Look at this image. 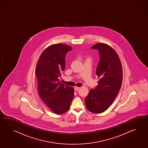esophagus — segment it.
I'll return each mask as SVG.
<instances>
[{
	"mask_svg": "<svg viewBox=\"0 0 148 148\" xmlns=\"http://www.w3.org/2000/svg\"><path fill=\"white\" fill-rule=\"evenodd\" d=\"M79 88H80V87H74V90L75 91H77V90H79Z\"/></svg>",
	"mask_w": 148,
	"mask_h": 148,
	"instance_id": "34e87169",
	"label": "esophagus"
}]
</instances>
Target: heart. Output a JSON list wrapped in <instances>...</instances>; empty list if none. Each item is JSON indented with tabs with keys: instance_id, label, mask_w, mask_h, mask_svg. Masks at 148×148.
<instances>
[{
	"instance_id": "heart-1",
	"label": "heart",
	"mask_w": 148,
	"mask_h": 148,
	"mask_svg": "<svg viewBox=\"0 0 148 148\" xmlns=\"http://www.w3.org/2000/svg\"><path fill=\"white\" fill-rule=\"evenodd\" d=\"M87 59H90V58H87Z\"/></svg>"
}]
</instances>
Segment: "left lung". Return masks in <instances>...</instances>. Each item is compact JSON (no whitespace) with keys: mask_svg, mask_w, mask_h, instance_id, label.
<instances>
[{"mask_svg":"<svg viewBox=\"0 0 148 148\" xmlns=\"http://www.w3.org/2000/svg\"><path fill=\"white\" fill-rule=\"evenodd\" d=\"M92 49L98 50L100 55L96 71L98 85L90 90L85 101L90 112L100 113L110 107L118 94L123 81V69L118 54L110 45L100 43L92 46Z\"/></svg>","mask_w":148,"mask_h":148,"instance_id":"8db88e82","label":"left lung"}]
</instances>
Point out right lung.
Segmentation results:
<instances>
[{"instance_id": "1", "label": "right lung", "mask_w": 148, "mask_h": 148, "mask_svg": "<svg viewBox=\"0 0 148 148\" xmlns=\"http://www.w3.org/2000/svg\"><path fill=\"white\" fill-rule=\"evenodd\" d=\"M72 49L68 45H51L43 51L36 64L35 74L40 98L58 114L67 111L74 96V88L61 83L60 79L66 67V55Z\"/></svg>"}]
</instances>
